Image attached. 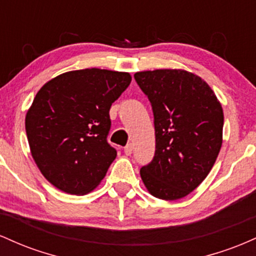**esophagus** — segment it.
Masks as SVG:
<instances>
[{
  "instance_id": "1",
  "label": "esophagus",
  "mask_w": 256,
  "mask_h": 256,
  "mask_svg": "<svg viewBox=\"0 0 256 256\" xmlns=\"http://www.w3.org/2000/svg\"><path fill=\"white\" fill-rule=\"evenodd\" d=\"M132 149H134V146H132V144H128L124 148V152L126 155H131L132 154Z\"/></svg>"
}]
</instances>
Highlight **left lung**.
Segmentation results:
<instances>
[{
    "label": "left lung",
    "instance_id": "obj_1",
    "mask_svg": "<svg viewBox=\"0 0 256 256\" xmlns=\"http://www.w3.org/2000/svg\"><path fill=\"white\" fill-rule=\"evenodd\" d=\"M154 113L156 150L140 168L155 198H183L210 172L222 144L224 113L218 98L198 76L185 70L134 73Z\"/></svg>",
    "mask_w": 256,
    "mask_h": 256
}]
</instances>
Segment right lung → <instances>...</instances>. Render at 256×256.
Returning a JSON list of instances; mask_svg holds the SVG:
<instances>
[{
  "instance_id": "obj_1",
  "label": "right lung",
  "mask_w": 256,
  "mask_h": 256,
  "mask_svg": "<svg viewBox=\"0 0 256 256\" xmlns=\"http://www.w3.org/2000/svg\"><path fill=\"white\" fill-rule=\"evenodd\" d=\"M128 72H64L38 90L25 118L28 146L44 178L85 195L104 178L116 150L108 144L110 106L131 83Z\"/></svg>"
}]
</instances>
